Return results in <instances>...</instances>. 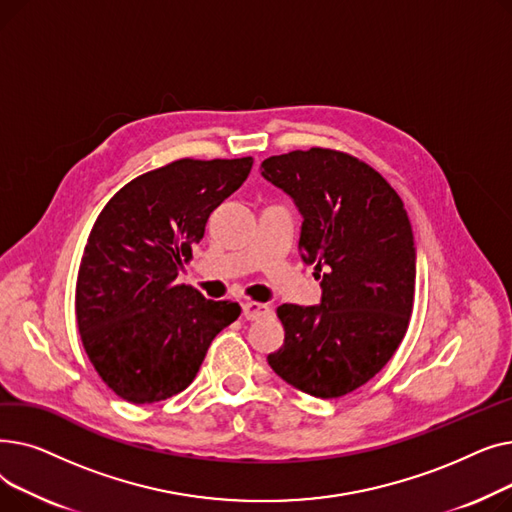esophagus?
Masks as SVG:
<instances>
[{"instance_id": "obj_1", "label": "esophagus", "mask_w": 512, "mask_h": 512, "mask_svg": "<svg viewBox=\"0 0 512 512\" xmlns=\"http://www.w3.org/2000/svg\"><path fill=\"white\" fill-rule=\"evenodd\" d=\"M270 305H265V303H255V301H249V303H245L242 305V315H245V319L247 321H253V319H259V317H265V315H270Z\"/></svg>"}]
</instances>
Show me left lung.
I'll return each mask as SVG.
<instances>
[{"instance_id":"obj_1","label":"left lung","mask_w":512,"mask_h":512,"mask_svg":"<svg viewBox=\"0 0 512 512\" xmlns=\"http://www.w3.org/2000/svg\"><path fill=\"white\" fill-rule=\"evenodd\" d=\"M261 176L299 209V253L321 280L319 305L276 309L284 344L267 363L315 398L344 396L390 361L409 328L417 276L409 215L378 172L340 151L267 157Z\"/></svg>"}]
</instances>
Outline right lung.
<instances>
[{
  "mask_svg": "<svg viewBox=\"0 0 512 512\" xmlns=\"http://www.w3.org/2000/svg\"><path fill=\"white\" fill-rule=\"evenodd\" d=\"M253 157L178 159L128 182L91 230L76 282L85 351L120 398L166 400L195 380L211 340L240 315L176 284L211 211L247 180Z\"/></svg>",
  "mask_w": 512,
  "mask_h": 512,
  "instance_id": "1",
  "label": "right lung"
}]
</instances>
